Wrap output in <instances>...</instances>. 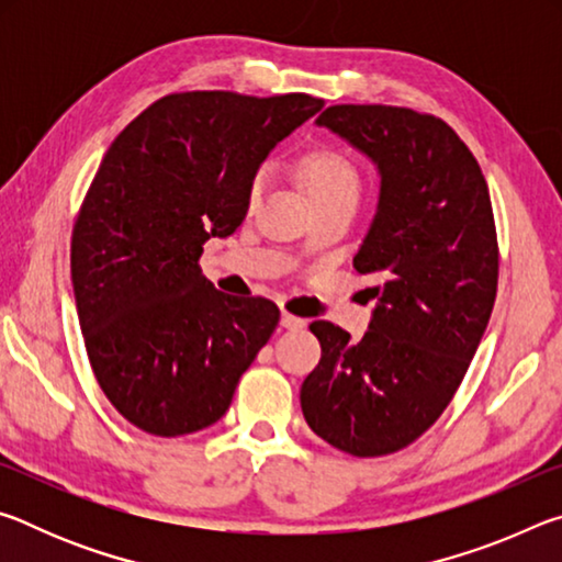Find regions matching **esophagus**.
Here are the masks:
<instances>
[{"mask_svg":"<svg viewBox=\"0 0 562 562\" xmlns=\"http://www.w3.org/2000/svg\"><path fill=\"white\" fill-rule=\"evenodd\" d=\"M280 322H282L284 329H302L304 327V319L290 315V312H282V319Z\"/></svg>","mask_w":562,"mask_h":562,"instance_id":"1","label":"esophagus"}]
</instances>
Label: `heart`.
Wrapping results in <instances>:
<instances>
[{"label":"heart","mask_w":562,"mask_h":562,"mask_svg":"<svg viewBox=\"0 0 562 562\" xmlns=\"http://www.w3.org/2000/svg\"><path fill=\"white\" fill-rule=\"evenodd\" d=\"M297 176L315 205L329 201H357L359 198V170L337 148L315 146L304 150L297 160ZM265 183H268V170L262 168L252 176L250 186H247V201L258 203Z\"/></svg>","instance_id":"obj_1"}]
</instances>
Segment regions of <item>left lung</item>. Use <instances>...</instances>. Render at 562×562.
<instances>
[{"instance_id":"obj_1","label":"left lung","mask_w":562,"mask_h":562,"mask_svg":"<svg viewBox=\"0 0 562 562\" xmlns=\"http://www.w3.org/2000/svg\"><path fill=\"white\" fill-rule=\"evenodd\" d=\"M319 126L382 176L355 270L376 274L372 325L359 341L312 322L322 359L302 382L310 429L357 459L406 449L451 404L498 290V237L486 178L449 123L404 106L337 103Z\"/></svg>"}]
</instances>
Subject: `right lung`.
<instances>
[{
	"mask_svg": "<svg viewBox=\"0 0 562 562\" xmlns=\"http://www.w3.org/2000/svg\"><path fill=\"white\" fill-rule=\"evenodd\" d=\"M325 106L310 93H168L109 146L71 233V284L93 376L154 436L215 424L280 322L201 270L203 245L237 231L270 150Z\"/></svg>",
	"mask_w": 562,
	"mask_h": 562,
	"instance_id": "1",
	"label": "right lung"
}]
</instances>
